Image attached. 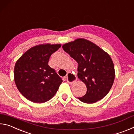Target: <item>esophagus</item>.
Returning <instances> with one entry per match:
<instances>
[{
    "label": "esophagus",
    "instance_id": "1",
    "mask_svg": "<svg viewBox=\"0 0 134 134\" xmlns=\"http://www.w3.org/2000/svg\"><path fill=\"white\" fill-rule=\"evenodd\" d=\"M66 79L68 83H73L77 80V77L73 74L71 73V72H69L66 76Z\"/></svg>",
    "mask_w": 134,
    "mask_h": 134
}]
</instances>
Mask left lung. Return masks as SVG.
<instances>
[{
	"instance_id": "left-lung-1",
	"label": "left lung",
	"mask_w": 134,
	"mask_h": 134,
	"mask_svg": "<svg viewBox=\"0 0 134 134\" xmlns=\"http://www.w3.org/2000/svg\"><path fill=\"white\" fill-rule=\"evenodd\" d=\"M63 49L78 63L77 76L87 87L85 96L77 97L93 103L107 95L115 80V68L109 54L90 41L78 38L64 44Z\"/></svg>"
}]
</instances>
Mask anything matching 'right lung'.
<instances>
[{
    "mask_svg": "<svg viewBox=\"0 0 134 134\" xmlns=\"http://www.w3.org/2000/svg\"><path fill=\"white\" fill-rule=\"evenodd\" d=\"M60 44H42L27 50L16 61L14 68L16 86L32 102L42 103L55 94L63 80L48 64L51 54Z\"/></svg>",
    "mask_w": 134,
    "mask_h": 134,
    "instance_id": "add662e5",
    "label": "right lung"
}]
</instances>
